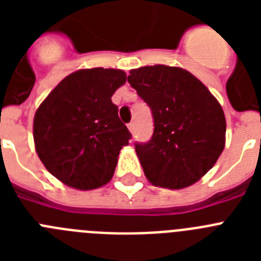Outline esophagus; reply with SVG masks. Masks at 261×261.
<instances>
[{
    "label": "esophagus",
    "mask_w": 261,
    "mask_h": 261,
    "mask_svg": "<svg viewBox=\"0 0 261 261\" xmlns=\"http://www.w3.org/2000/svg\"><path fill=\"white\" fill-rule=\"evenodd\" d=\"M128 129L130 130V132H133V130H135V123H129L128 124Z\"/></svg>",
    "instance_id": "34e87169"
}]
</instances>
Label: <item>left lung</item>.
<instances>
[{"label":"left lung","mask_w":261,"mask_h":261,"mask_svg":"<svg viewBox=\"0 0 261 261\" xmlns=\"http://www.w3.org/2000/svg\"><path fill=\"white\" fill-rule=\"evenodd\" d=\"M129 73L128 82L154 119L150 141L135 145L145 176L170 190L192 186L225 147L222 107L201 81L181 68L142 66Z\"/></svg>","instance_id":"obj_1"}]
</instances>
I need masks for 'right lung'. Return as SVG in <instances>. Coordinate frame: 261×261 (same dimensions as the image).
I'll list each match as a JSON object with an SVG mask.
<instances>
[{"label":"right lung","instance_id":"obj_1","mask_svg":"<svg viewBox=\"0 0 261 261\" xmlns=\"http://www.w3.org/2000/svg\"><path fill=\"white\" fill-rule=\"evenodd\" d=\"M125 81L120 69H81L64 78L36 110V153L66 186L95 190L114 176L120 150L132 137L111 100Z\"/></svg>","mask_w":261,"mask_h":261}]
</instances>
